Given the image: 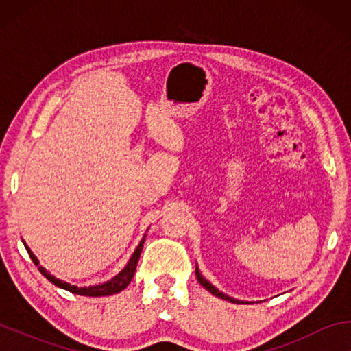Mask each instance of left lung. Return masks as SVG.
Masks as SVG:
<instances>
[{
	"label": "left lung",
	"instance_id": "1",
	"mask_svg": "<svg viewBox=\"0 0 351 351\" xmlns=\"http://www.w3.org/2000/svg\"><path fill=\"white\" fill-rule=\"evenodd\" d=\"M195 274H197V278H198V282L203 285V287L209 291L210 294H213V295H217V297H219V299H224V300H229V302H232V304H243L241 300H237V299H232V297H229V295H226V294H223L221 291H218L215 287H213L212 283H209L206 280V278L199 274V271H198V268H197V271H195Z\"/></svg>",
	"mask_w": 351,
	"mask_h": 351
}]
</instances>
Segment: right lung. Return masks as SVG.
Listing matches in <instances>:
<instances>
[{"mask_svg": "<svg viewBox=\"0 0 351 351\" xmlns=\"http://www.w3.org/2000/svg\"><path fill=\"white\" fill-rule=\"evenodd\" d=\"M144 241H145V235H144V239H142V241L139 243V246L136 247V251L133 252L132 258H130V261L127 263L125 268H123L121 272H119L116 277H112L111 280L105 282V283L94 285V287H75V285H69L66 282L60 280V278H56L54 276H51L49 272H47L43 268V266H40L38 269H40L41 274H43L51 283H54L56 287L62 288V289H66V291H69V293H73V294L86 295V297H102V295L117 294V293H121L122 289H125L128 287V283L132 282V278L134 276V271H136V266H138V261H139V257H141L142 246H144ZM23 243H25V241H23ZM25 246H26V251L29 254V257H31L34 263L38 266V258L32 254V251L27 247L26 243H25Z\"/></svg>", "mask_w": 351, "mask_h": 351, "instance_id": "add662e5", "label": "right lung"}]
</instances>
